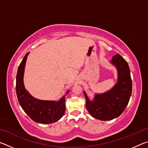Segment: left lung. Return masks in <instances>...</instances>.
I'll return each mask as SVG.
<instances>
[{"label": "left lung", "mask_w": 148, "mask_h": 148, "mask_svg": "<svg viewBox=\"0 0 148 148\" xmlns=\"http://www.w3.org/2000/svg\"><path fill=\"white\" fill-rule=\"evenodd\" d=\"M111 63L117 70V82L102 94H96L90 101L86 92V108L94 118L108 121L119 117L129 103L132 92V79L127 62L119 54L112 57Z\"/></svg>", "instance_id": "left-lung-1"}]
</instances>
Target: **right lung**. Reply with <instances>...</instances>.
I'll return each mask as SVG.
<instances>
[{
	"label": "right lung",
	"mask_w": 148,
	"mask_h": 148,
	"mask_svg": "<svg viewBox=\"0 0 148 148\" xmlns=\"http://www.w3.org/2000/svg\"><path fill=\"white\" fill-rule=\"evenodd\" d=\"M25 56L18 67L16 76V93L18 101L24 112L34 121L38 123L49 124L58 121L65 112V95L59 101H42L34 98L25 88L23 76L27 56Z\"/></svg>",
	"instance_id": "add662e5"
}]
</instances>
